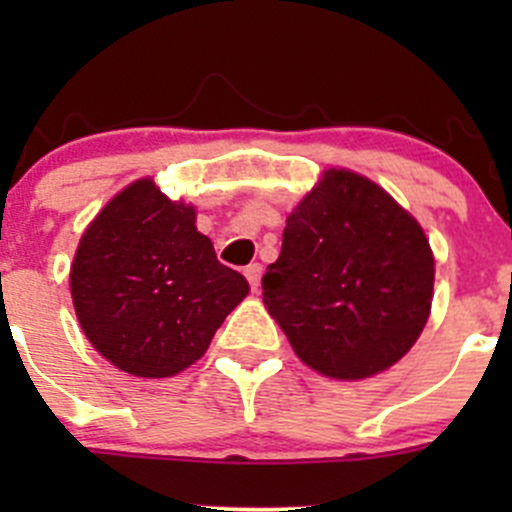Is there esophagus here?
I'll use <instances>...</instances> for the list:
<instances>
[{"label": "esophagus", "instance_id": "34e87169", "mask_svg": "<svg viewBox=\"0 0 512 512\" xmlns=\"http://www.w3.org/2000/svg\"><path fill=\"white\" fill-rule=\"evenodd\" d=\"M245 277L247 282H250L252 292H257L260 289V280H262V265L260 262H252V265L245 267Z\"/></svg>", "mask_w": 512, "mask_h": 512}]
</instances>
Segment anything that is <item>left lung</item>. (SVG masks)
<instances>
[{"label": "left lung", "mask_w": 512, "mask_h": 512, "mask_svg": "<svg viewBox=\"0 0 512 512\" xmlns=\"http://www.w3.org/2000/svg\"><path fill=\"white\" fill-rule=\"evenodd\" d=\"M433 277V250L414 215L366 175L327 168L287 215L262 299L299 361L359 381L414 347Z\"/></svg>", "instance_id": "left-lung-1"}]
</instances>
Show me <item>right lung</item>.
<instances>
[{
    "instance_id": "1",
    "label": "right lung",
    "mask_w": 512,
    "mask_h": 512,
    "mask_svg": "<svg viewBox=\"0 0 512 512\" xmlns=\"http://www.w3.org/2000/svg\"><path fill=\"white\" fill-rule=\"evenodd\" d=\"M69 287L91 347L141 379L195 364L250 292L198 232L195 205L170 200L153 178L133 180L86 225Z\"/></svg>"
}]
</instances>
